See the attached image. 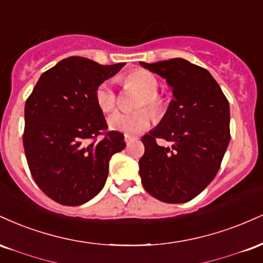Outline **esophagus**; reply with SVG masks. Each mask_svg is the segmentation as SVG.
<instances>
[{
	"instance_id": "34e87169",
	"label": "esophagus",
	"mask_w": 263,
	"mask_h": 263,
	"mask_svg": "<svg viewBox=\"0 0 263 263\" xmlns=\"http://www.w3.org/2000/svg\"><path fill=\"white\" fill-rule=\"evenodd\" d=\"M136 138H137V137H135V136H131V135H125V142H126V143H129V142L135 141Z\"/></svg>"
}]
</instances>
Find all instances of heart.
<instances>
[{"label": "heart", "mask_w": 263, "mask_h": 263, "mask_svg": "<svg viewBox=\"0 0 263 263\" xmlns=\"http://www.w3.org/2000/svg\"><path fill=\"white\" fill-rule=\"evenodd\" d=\"M125 89L136 90L141 93L136 100L135 107L140 108L134 112H117L108 120V125L112 129L125 132L127 135H136L144 131L155 119H161L165 111V101L158 93L159 83L157 78L144 69H136L122 78ZM95 101L104 114L114 112L119 104L117 93L110 83L104 81L95 90ZM148 108L151 111L144 108Z\"/></svg>", "instance_id": "b5f03b06"}]
</instances>
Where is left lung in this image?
Segmentation results:
<instances>
[{"label": "left lung", "instance_id": "left-lung-1", "mask_svg": "<svg viewBox=\"0 0 263 263\" xmlns=\"http://www.w3.org/2000/svg\"><path fill=\"white\" fill-rule=\"evenodd\" d=\"M141 65L164 78L174 96L161 123L142 137V185L164 203H185L206 188L221 165L230 142L229 101L209 71L188 60Z\"/></svg>", "mask_w": 263, "mask_h": 263}]
</instances>
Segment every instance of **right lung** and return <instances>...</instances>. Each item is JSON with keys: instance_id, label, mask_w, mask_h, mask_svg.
<instances>
[{"instance_id": "obj_1", "label": "right lung", "mask_w": 263, "mask_h": 263, "mask_svg": "<svg viewBox=\"0 0 263 263\" xmlns=\"http://www.w3.org/2000/svg\"><path fill=\"white\" fill-rule=\"evenodd\" d=\"M123 65L69 57L41 75L26 100L27 163L37 185L57 203L77 206L95 197L111 157L126 147L121 132L108 131L95 101L96 87Z\"/></svg>"}]
</instances>
